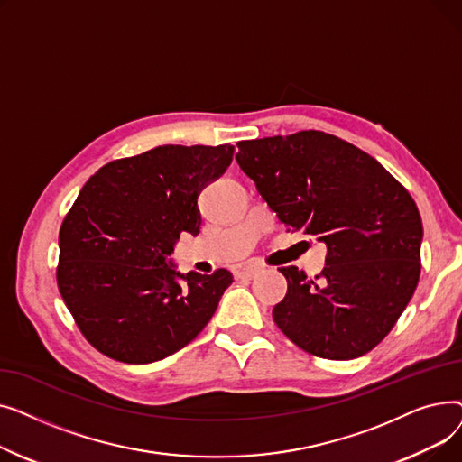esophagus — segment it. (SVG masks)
Returning a JSON list of instances; mask_svg holds the SVG:
<instances>
[{"label": "esophagus", "instance_id": "34e87169", "mask_svg": "<svg viewBox=\"0 0 462 462\" xmlns=\"http://www.w3.org/2000/svg\"><path fill=\"white\" fill-rule=\"evenodd\" d=\"M258 272H262V265L251 263V265H244V268H237L234 272V275H236V279H253Z\"/></svg>", "mask_w": 462, "mask_h": 462}]
</instances>
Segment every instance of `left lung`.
<instances>
[{"mask_svg":"<svg viewBox=\"0 0 462 462\" xmlns=\"http://www.w3.org/2000/svg\"><path fill=\"white\" fill-rule=\"evenodd\" d=\"M236 161L292 232L328 247L314 279L281 268L286 296L273 320L324 359L371 352L406 309L421 272V215L410 192L369 153L322 131L237 142Z\"/></svg>","mask_w":462,"mask_h":462,"instance_id":"1","label":"left lung"}]
</instances>
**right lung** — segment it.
Here are the masks:
<instances>
[{"label": "right lung", "mask_w": 462, "mask_h": 462, "mask_svg": "<svg viewBox=\"0 0 462 462\" xmlns=\"http://www.w3.org/2000/svg\"><path fill=\"white\" fill-rule=\"evenodd\" d=\"M232 155L230 143L159 145L105 164L82 187L60 228L56 279L93 348L142 365L178 352L211 320L232 273L180 275L166 256L181 232H200L199 194Z\"/></svg>", "instance_id": "1"}]
</instances>
